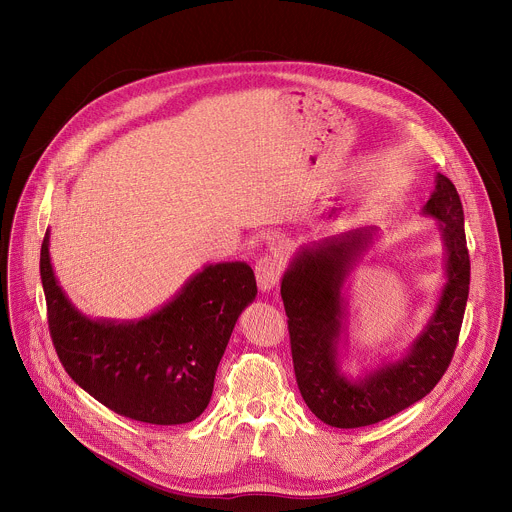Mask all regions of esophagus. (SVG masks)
<instances>
[{
  "label": "esophagus",
  "mask_w": 512,
  "mask_h": 512,
  "mask_svg": "<svg viewBox=\"0 0 512 512\" xmlns=\"http://www.w3.org/2000/svg\"><path fill=\"white\" fill-rule=\"evenodd\" d=\"M255 275L261 291H271L281 277V263L275 255H263L255 265Z\"/></svg>",
  "instance_id": "34e87169"
}]
</instances>
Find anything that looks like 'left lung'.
I'll return each mask as SVG.
<instances>
[{
  "label": "left lung",
  "instance_id": "1",
  "mask_svg": "<svg viewBox=\"0 0 512 512\" xmlns=\"http://www.w3.org/2000/svg\"><path fill=\"white\" fill-rule=\"evenodd\" d=\"M423 214L440 221L446 247V285L427 326L407 354L350 379L340 371V338L346 316L344 281L377 237L375 227L346 231L302 247L281 279L291 358L310 411L340 429L379 423L423 399L448 371L470 289V255L464 210L456 186L444 174Z\"/></svg>",
  "mask_w": 512,
  "mask_h": 512
}]
</instances>
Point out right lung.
I'll return each instance as SVG.
<instances>
[{
	"label": "right lung",
	"instance_id": "add662e5",
	"mask_svg": "<svg viewBox=\"0 0 512 512\" xmlns=\"http://www.w3.org/2000/svg\"><path fill=\"white\" fill-rule=\"evenodd\" d=\"M40 249L48 328L64 371L111 411L154 425L194 421L208 405L214 375L241 312L255 300L243 261L206 265L172 302L133 322L91 320L70 304Z\"/></svg>",
	"mask_w": 512,
	"mask_h": 512
}]
</instances>
